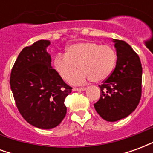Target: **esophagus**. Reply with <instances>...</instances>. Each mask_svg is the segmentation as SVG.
Returning <instances> with one entry per match:
<instances>
[{
    "instance_id": "34e87169",
    "label": "esophagus",
    "mask_w": 153,
    "mask_h": 153,
    "mask_svg": "<svg viewBox=\"0 0 153 153\" xmlns=\"http://www.w3.org/2000/svg\"><path fill=\"white\" fill-rule=\"evenodd\" d=\"M73 90L74 91H84V90H86V88H84V87H81V88H74Z\"/></svg>"
}]
</instances>
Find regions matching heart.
<instances>
[{
	"label": "heart",
	"instance_id": "heart-1",
	"mask_svg": "<svg viewBox=\"0 0 153 153\" xmlns=\"http://www.w3.org/2000/svg\"><path fill=\"white\" fill-rule=\"evenodd\" d=\"M116 60L117 54L109 45L83 42L69 46L65 54H57L53 65L61 79L67 80L79 64L81 70L70 77V81L80 84L90 79L98 83L108 79L115 69Z\"/></svg>",
	"mask_w": 153,
	"mask_h": 153
}]
</instances>
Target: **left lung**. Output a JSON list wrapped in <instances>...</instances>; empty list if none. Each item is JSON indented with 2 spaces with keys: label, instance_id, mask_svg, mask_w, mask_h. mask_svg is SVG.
Here are the masks:
<instances>
[{
  "label": "left lung",
  "instance_id": "1",
  "mask_svg": "<svg viewBox=\"0 0 153 153\" xmlns=\"http://www.w3.org/2000/svg\"><path fill=\"white\" fill-rule=\"evenodd\" d=\"M117 53L116 65L103 81L96 111L106 121H117L131 114L142 94V65L139 56L127 42L113 39Z\"/></svg>",
  "mask_w": 153,
  "mask_h": 153
}]
</instances>
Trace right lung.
<instances>
[{"label": "right lung", "instance_id": "add662e5", "mask_svg": "<svg viewBox=\"0 0 153 153\" xmlns=\"http://www.w3.org/2000/svg\"><path fill=\"white\" fill-rule=\"evenodd\" d=\"M47 40L25 47L10 73V84L15 104L23 118L39 128L56 127L66 115L65 99L72 88L51 65L46 50Z\"/></svg>", "mask_w": 153, "mask_h": 153}]
</instances>
